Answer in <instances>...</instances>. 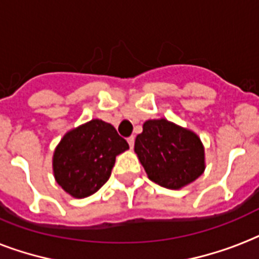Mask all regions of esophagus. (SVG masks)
<instances>
[{
    "label": "esophagus",
    "instance_id": "1",
    "mask_svg": "<svg viewBox=\"0 0 259 259\" xmlns=\"http://www.w3.org/2000/svg\"><path fill=\"white\" fill-rule=\"evenodd\" d=\"M127 142H129L130 149H132V148H133V146H134V137H133V136H132V137L127 138Z\"/></svg>",
    "mask_w": 259,
    "mask_h": 259
}]
</instances>
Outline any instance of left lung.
<instances>
[{"instance_id": "8db88e82", "label": "left lung", "mask_w": 259, "mask_h": 259, "mask_svg": "<svg viewBox=\"0 0 259 259\" xmlns=\"http://www.w3.org/2000/svg\"><path fill=\"white\" fill-rule=\"evenodd\" d=\"M134 152L150 180L168 189L184 188L205 169L200 137L165 118L144 122Z\"/></svg>"}]
</instances>
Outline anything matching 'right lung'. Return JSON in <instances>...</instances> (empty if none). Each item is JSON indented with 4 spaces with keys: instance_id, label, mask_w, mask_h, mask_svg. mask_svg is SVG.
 <instances>
[{
    "instance_id": "obj_1",
    "label": "right lung",
    "mask_w": 259,
    "mask_h": 259,
    "mask_svg": "<svg viewBox=\"0 0 259 259\" xmlns=\"http://www.w3.org/2000/svg\"><path fill=\"white\" fill-rule=\"evenodd\" d=\"M127 149L113 125L91 119L68 130L55 148V180L75 199L91 196L109 180L115 157Z\"/></svg>"
}]
</instances>
